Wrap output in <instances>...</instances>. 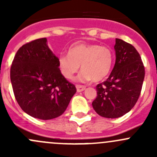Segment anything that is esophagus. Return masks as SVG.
Here are the masks:
<instances>
[{
    "mask_svg": "<svg viewBox=\"0 0 157 157\" xmlns=\"http://www.w3.org/2000/svg\"><path fill=\"white\" fill-rule=\"evenodd\" d=\"M76 88H77V91L78 92V93H80V92H82V91H83V90H86V86H81V85H77V86H76Z\"/></svg>",
    "mask_w": 157,
    "mask_h": 157,
    "instance_id": "34e87169",
    "label": "esophagus"
}]
</instances>
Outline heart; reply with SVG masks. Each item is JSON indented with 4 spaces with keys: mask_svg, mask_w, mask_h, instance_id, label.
<instances>
[{
    "mask_svg": "<svg viewBox=\"0 0 157 157\" xmlns=\"http://www.w3.org/2000/svg\"><path fill=\"white\" fill-rule=\"evenodd\" d=\"M113 63V54L109 48L98 44L77 43L68 50V55L58 58V67L65 78L71 80L78 72L80 65L83 71L77 80L98 82L109 75Z\"/></svg>",
    "mask_w": 157,
    "mask_h": 157,
    "instance_id": "obj_1",
    "label": "heart"
}]
</instances>
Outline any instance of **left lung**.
Returning a JSON list of instances; mask_svg holds the SVG:
<instances>
[{
  "mask_svg": "<svg viewBox=\"0 0 157 157\" xmlns=\"http://www.w3.org/2000/svg\"><path fill=\"white\" fill-rule=\"evenodd\" d=\"M115 64L109 78L96 86L97 96L93 109L100 116L116 118L123 116L137 102L145 71L140 55L131 44L115 39Z\"/></svg>",
  "mask_w": 157,
  "mask_h": 157,
  "instance_id": "left-lung-1",
  "label": "left lung"
}]
</instances>
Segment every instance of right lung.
Masks as SVG:
<instances>
[{
	"label": "right lung",
	"instance_id": "add662e5",
	"mask_svg": "<svg viewBox=\"0 0 157 157\" xmlns=\"http://www.w3.org/2000/svg\"><path fill=\"white\" fill-rule=\"evenodd\" d=\"M14 96L26 114L50 120L64 112L75 93L58 67V58L49 48L46 38L23 45L10 68Z\"/></svg>",
	"mask_w": 157,
	"mask_h": 157
}]
</instances>
